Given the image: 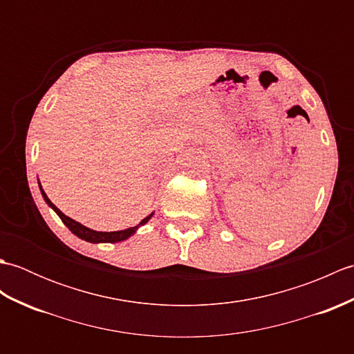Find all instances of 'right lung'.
I'll use <instances>...</instances> for the list:
<instances>
[{
	"instance_id": "obj_1",
	"label": "right lung",
	"mask_w": 354,
	"mask_h": 354,
	"mask_svg": "<svg viewBox=\"0 0 354 354\" xmlns=\"http://www.w3.org/2000/svg\"><path fill=\"white\" fill-rule=\"evenodd\" d=\"M39 190H41V194H42L44 201L47 202V204H48L53 209H55L56 214H57L59 217H61V221L65 223V227L68 228V230L73 232V234H76L79 239L86 240V242H91V243H115V242H122V240L129 239L132 234H135V231H137V230L141 227V225L147 223V222L150 221V217L153 216V213H150L147 217H145V219H142V221L137 225V227H131V228H127V230L111 231V232L94 231V230H91V228H86L85 225H82V223H79V222H76V221H73L71 217L65 216V214L61 212V209H59V208L48 199L47 194H45V192L42 190L41 183H39Z\"/></svg>"
}]
</instances>
